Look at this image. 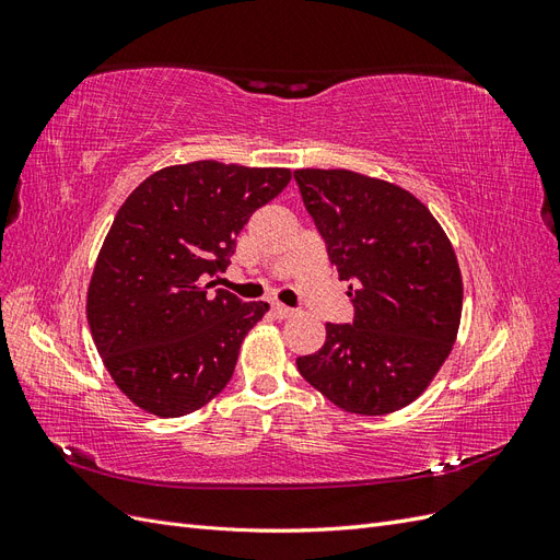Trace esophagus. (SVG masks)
Instances as JSON below:
<instances>
[{
  "mask_svg": "<svg viewBox=\"0 0 560 560\" xmlns=\"http://www.w3.org/2000/svg\"><path fill=\"white\" fill-rule=\"evenodd\" d=\"M270 311H273V315L278 317V319H287V317H292L296 311L294 308H290V306H282V303H273V306H270Z\"/></svg>",
  "mask_w": 560,
  "mask_h": 560,
  "instance_id": "esophagus-1",
  "label": "esophagus"
}]
</instances>
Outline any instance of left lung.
Segmentation results:
<instances>
[{
	"mask_svg": "<svg viewBox=\"0 0 560 560\" xmlns=\"http://www.w3.org/2000/svg\"><path fill=\"white\" fill-rule=\"evenodd\" d=\"M294 179L354 306L352 325L327 322L325 346L296 360L301 376L343 411H399L425 393L460 327L448 235L393 182L343 167H303Z\"/></svg>",
	"mask_w": 560,
	"mask_h": 560,
	"instance_id": "1",
	"label": "left lung"
}]
</instances>
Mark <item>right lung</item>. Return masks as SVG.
I'll return each instance as SVG.
<instances>
[{
    "label": "right lung",
    "mask_w": 560,
    "mask_h": 560,
    "mask_svg": "<svg viewBox=\"0 0 560 560\" xmlns=\"http://www.w3.org/2000/svg\"><path fill=\"white\" fill-rule=\"evenodd\" d=\"M292 179L287 167L219 161L147 177L97 254L86 315L118 389L142 411L179 418L217 397L268 303L212 290L235 235Z\"/></svg>",
    "instance_id": "right-lung-1"
}]
</instances>
